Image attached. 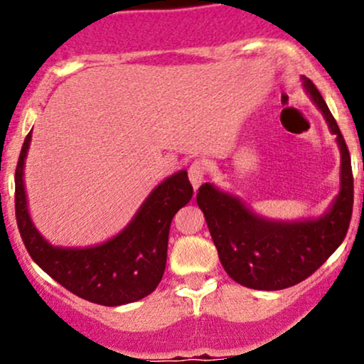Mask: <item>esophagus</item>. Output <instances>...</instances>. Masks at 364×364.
I'll return each mask as SVG.
<instances>
[{"mask_svg": "<svg viewBox=\"0 0 364 364\" xmlns=\"http://www.w3.org/2000/svg\"><path fill=\"white\" fill-rule=\"evenodd\" d=\"M188 176H190V183L193 185V188L196 190L200 185L203 183V179L207 176V166L205 162L202 161H193L188 168Z\"/></svg>", "mask_w": 364, "mask_h": 364, "instance_id": "1", "label": "esophagus"}]
</instances>
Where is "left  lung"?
<instances>
[{
    "mask_svg": "<svg viewBox=\"0 0 364 364\" xmlns=\"http://www.w3.org/2000/svg\"><path fill=\"white\" fill-rule=\"evenodd\" d=\"M304 89L323 112L341 147V191L328 214L303 223H274L255 215L236 196L210 183L196 193L224 270L252 289L279 291L299 284L327 262L348 235L354 203L349 149L315 83L304 78Z\"/></svg>",
    "mask_w": 364,
    "mask_h": 364,
    "instance_id": "8db88e82",
    "label": "left lung"
}]
</instances>
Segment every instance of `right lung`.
<instances>
[{
	"label": "right lung",
	"mask_w": 364,
	"mask_h": 364,
	"mask_svg": "<svg viewBox=\"0 0 364 364\" xmlns=\"http://www.w3.org/2000/svg\"><path fill=\"white\" fill-rule=\"evenodd\" d=\"M31 135L32 132L25 136L15 169V217L32 260L63 287L90 303L119 306L149 296L164 275L171 220L193 196L186 171L161 183L116 237L92 248H60L37 232L27 210L23 162Z\"/></svg>",
	"instance_id": "right-lung-1"
}]
</instances>
